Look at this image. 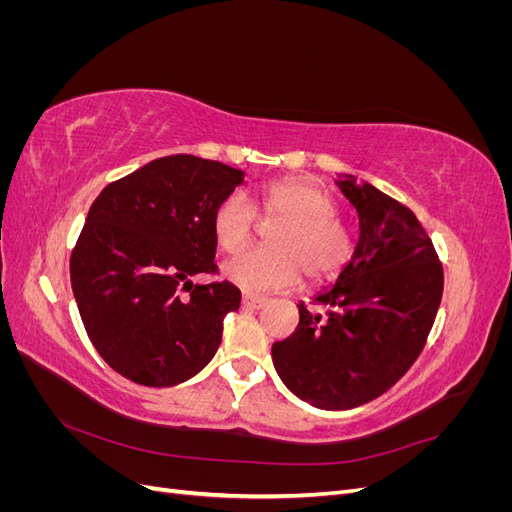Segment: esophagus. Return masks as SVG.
<instances>
[{"label":"esophagus","instance_id":"esophagus-1","mask_svg":"<svg viewBox=\"0 0 512 512\" xmlns=\"http://www.w3.org/2000/svg\"><path fill=\"white\" fill-rule=\"evenodd\" d=\"M241 301H243L245 307H252V309H260V307L267 305V299L256 297V294H243Z\"/></svg>","mask_w":512,"mask_h":512}]
</instances>
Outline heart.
Masks as SVG:
<instances>
[{
	"label": "heart",
	"mask_w": 512,
	"mask_h": 512,
	"mask_svg": "<svg viewBox=\"0 0 512 512\" xmlns=\"http://www.w3.org/2000/svg\"><path fill=\"white\" fill-rule=\"evenodd\" d=\"M262 218L277 224L271 250L239 254L224 265V277L250 292L286 290L301 280L329 282L354 256L356 241L337 218V200L309 179H280L260 194ZM256 230V213L241 194H228L213 211V237L222 252H239Z\"/></svg>",
	"instance_id": "b5f03b06"
}]
</instances>
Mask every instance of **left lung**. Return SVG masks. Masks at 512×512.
Segmentation results:
<instances>
[{"label":"left lung","instance_id":"obj_1","mask_svg":"<svg viewBox=\"0 0 512 512\" xmlns=\"http://www.w3.org/2000/svg\"><path fill=\"white\" fill-rule=\"evenodd\" d=\"M359 213V241L333 288L299 305V327L271 348L288 389L322 410L380 397L425 348L444 271L416 215L369 183L335 181Z\"/></svg>","mask_w":512,"mask_h":512}]
</instances>
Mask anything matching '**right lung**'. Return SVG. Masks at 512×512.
<instances>
[{
    "mask_svg": "<svg viewBox=\"0 0 512 512\" xmlns=\"http://www.w3.org/2000/svg\"><path fill=\"white\" fill-rule=\"evenodd\" d=\"M243 175L177 153L108 183L91 205L70 258L72 292L91 344L123 378L175 386L218 352L241 292L192 277L218 271L213 211Z\"/></svg>",
    "mask_w": 512,
    "mask_h": 512,
    "instance_id": "right-lung-1",
    "label": "right lung"
}]
</instances>
